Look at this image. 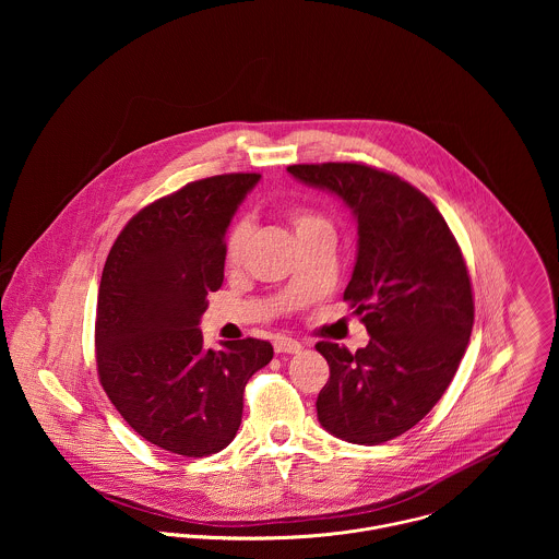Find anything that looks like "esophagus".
I'll return each mask as SVG.
<instances>
[{"mask_svg": "<svg viewBox=\"0 0 559 559\" xmlns=\"http://www.w3.org/2000/svg\"><path fill=\"white\" fill-rule=\"evenodd\" d=\"M273 348H275V353H299L301 350V344L297 342V340H293V337H284V335H277L275 340H273Z\"/></svg>", "mask_w": 559, "mask_h": 559, "instance_id": "obj_1", "label": "esophagus"}]
</instances>
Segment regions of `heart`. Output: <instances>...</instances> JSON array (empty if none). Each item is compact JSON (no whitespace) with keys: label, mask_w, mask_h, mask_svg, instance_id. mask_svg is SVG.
<instances>
[{"label":"heart","mask_w":559,"mask_h":559,"mask_svg":"<svg viewBox=\"0 0 559 559\" xmlns=\"http://www.w3.org/2000/svg\"><path fill=\"white\" fill-rule=\"evenodd\" d=\"M288 222L297 235L299 242H308V240L319 237V235H333V228L331 224L317 213L312 209H306V206H295L288 211ZM251 222L249 219H240L233 230L228 233V239H226V262L230 266H239L247 255V249H249V240H251Z\"/></svg>","instance_id":"obj_1"}]
</instances>
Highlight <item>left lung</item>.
Instances as JSON below:
<instances>
[{"mask_svg": "<svg viewBox=\"0 0 559 559\" xmlns=\"http://www.w3.org/2000/svg\"><path fill=\"white\" fill-rule=\"evenodd\" d=\"M288 171L340 195L359 233L344 301L370 342L357 353L317 344L329 364L319 421L348 443H385L424 419L459 370L474 326L467 262L437 206L396 174L366 163Z\"/></svg>", "mask_w": 559, "mask_h": 559, "instance_id": "left-lung-1", "label": "left lung"}]
</instances>
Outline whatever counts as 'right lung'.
<instances>
[{"label":"right lung","instance_id":"add662e5","mask_svg":"<svg viewBox=\"0 0 559 559\" xmlns=\"http://www.w3.org/2000/svg\"><path fill=\"white\" fill-rule=\"evenodd\" d=\"M260 174L193 180L129 219L105 260L96 304L98 381L146 441L187 459L237 435L242 392L273 359L266 340L204 348L200 317L224 284L226 230Z\"/></svg>","mask_w":559,"mask_h":559}]
</instances>
